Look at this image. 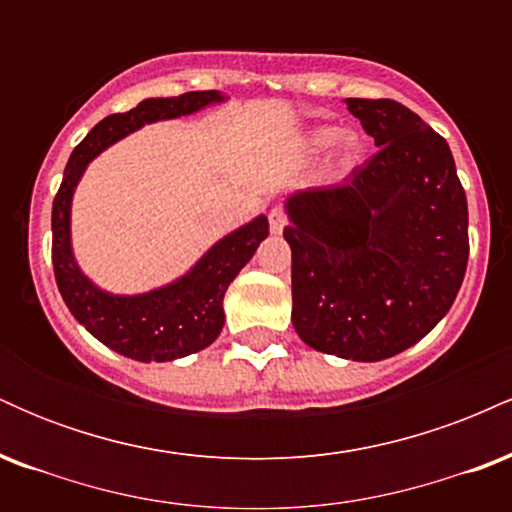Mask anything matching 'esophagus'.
Listing matches in <instances>:
<instances>
[{"mask_svg":"<svg viewBox=\"0 0 512 512\" xmlns=\"http://www.w3.org/2000/svg\"><path fill=\"white\" fill-rule=\"evenodd\" d=\"M286 226V214L281 209H272L269 211V228H272V233H281Z\"/></svg>","mask_w":512,"mask_h":512,"instance_id":"34e87169","label":"esophagus"}]
</instances>
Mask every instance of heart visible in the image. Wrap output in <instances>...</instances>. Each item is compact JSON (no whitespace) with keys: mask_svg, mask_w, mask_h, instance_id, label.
<instances>
[{"mask_svg":"<svg viewBox=\"0 0 512 512\" xmlns=\"http://www.w3.org/2000/svg\"><path fill=\"white\" fill-rule=\"evenodd\" d=\"M334 142H339V149H342V156L346 161H351V158L356 156V137L354 134H339L337 127H320L315 129V132H310L308 137V144L313 146V149H327V146H332Z\"/></svg>","mask_w":512,"mask_h":512,"instance_id":"1","label":"heart"}]
</instances>
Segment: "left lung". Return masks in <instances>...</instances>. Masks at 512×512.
<instances>
[{
  "label": "left lung",
  "instance_id": "left-lung-1",
  "mask_svg": "<svg viewBox=\"0 0 512 512\" xmlns=\"http://www.w3.org/2000/svg\"><path fill=\"white\" fill-rule=\"evenodd\" d=\"M375 151L342 185L286 199L293 327L322 354L383 361L443 320L467 272L450 146L402 103L346 98Z\"/></svg>",
  "mask_w": 512,
  "mask_h": 512
}]
</instances>
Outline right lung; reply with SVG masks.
<instances>
[{"label":"right lung","instance_id":"right-lung-1","mask_svg":"<svg viewBox=\"0 0 512 512\" xmlns=\"http://www.w3.org/2000/svg\"><path fill=\"white\" fill-rule=\"evenodd\" d=\"M219 91H190L175 98H146L129 113L108 115L98 122L69 156L55 202H52V267L69 313L98 342L117 354L142 363H163L190 356L219 337L223 327V296L240 269L269 236L267 216L228 233L185 276L163 289L139 296H113L81 274L72 255L69 214L76 182L103 149L149 122L190 115L221 103Z\"/></svg>","mask_w":512,"mask_h":512}]
</instances>
